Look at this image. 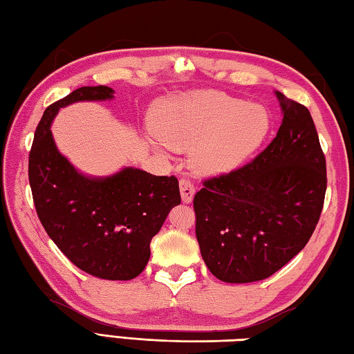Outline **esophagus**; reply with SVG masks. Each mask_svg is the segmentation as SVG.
I'll return each instance as SVG.
<instances>
[{
  "label": "esophagus",
  "mask_w": 354,
  "mask_h": 354,
  "mask_svg": "<svg viewBox=\"0 0 354 354\" xmlns=\"http://www.w3.org/2000/svg\"><path fill=\"white\" fill-rule=\"evenodd\" d=\"M194 185L189 182L188 178L180 180V194H182V200L185 203H191L192 198H194Z\"/></svg>",
  "instance_id": "1"
}]
</instances>
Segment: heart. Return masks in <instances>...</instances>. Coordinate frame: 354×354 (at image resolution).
Returning <instances> with one entry per match:
<instances>
[{
  "label": "heart",
  "mask_w": 354,
  "mask_h": 354,
  "mask_svg": "<svg viewBox=\"0 0 354 354\" xmlns=\"http://www.w3.org/2000/svg\"><path fill=\"white\" fill-rule=\"evenodd\" d=\"M158 152L168 145L191 148V162L203 174L234 169L268 134L270 118L262 106L220 92H192L166 100L151 120Z\"/></svg>",
  "instance_id": "1"
}]
</instances>
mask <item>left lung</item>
<instances>
[{
  "label": "left lung",
  "mask_w": 354,
  "mask_h": 354,
  "mask_svg": "<svg viewBox=\"0 0 354 354\" xmlns=\"http://www.w3.org/2000/svg\"><path fill=\"white\" fill-rule=\"evenodd\" d=\"M282 124L251 163L205 180L194 197L196 236L218 281L270 277L304 250L321 217L325 156L310 111L276 91Z\"/></svg>",
  "instance_id": "1"
}]
</instances>
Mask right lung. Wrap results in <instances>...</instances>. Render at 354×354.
Instances as JSON below:
<instances>
[{
  "mask_svg": "<svg viewBox=\"0 0 354 354\" xmlns=\"http://www.w3.org/2000/svg\"><path fill=\"white\" fill-rule=\"evenodd\" d=\"M114 98L108 86H84L50 104L29 154V183L39 222L73 265L106 281H131L151 257V240L180 205L178 180L123 168L108 177L84 176L58 151L50 124L78 102Z\"/></svg>",
  "mask_w": 354,
  "mask_h": 354,
  "instance_id": "obj_1",
  "label": "right lung"
}]
</instances>
